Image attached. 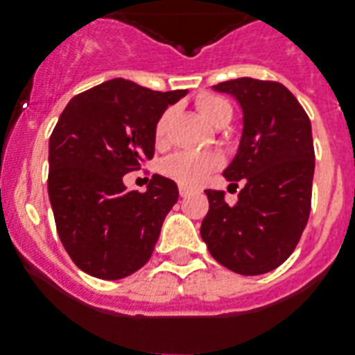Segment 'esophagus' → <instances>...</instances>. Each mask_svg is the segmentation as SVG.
I'll return each instance as SVG.
<instances>
[{"instance_id": "obj_1", "label": "esophagus", "mask_w": 355, "mask_h": 355, "mask_svg": "<svg viewBox=\"0 0 355 355\" xmlns=\"http://www.w3.org/2000/svg\"><path fill=\"white\" fill-rule=\"evenodd\" d=\"M178 193H180V196H187L191 193V189L187 186H178Z\"/></svg>"}]
</instances>
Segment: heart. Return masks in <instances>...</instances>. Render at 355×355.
Listing matches in <instances>:
<instances>
[{
    "label": "heart",
    "mask_w": 355,
    "mask_h": 355,
    "mask_svg": "<svg viewBox=\"0 0 355 355\" xmlns=\"http://www.w3.org/2000/svg\"><path fill=\"white\" fill-rule=\"evenodd\" d=\"M196 108L214 126H225L233 117V108L229 101L220 95L202 94L196 97ZM173 119V108L166 110L155 124V141L164 144L168 139L169 122ZM222 166V157L213 151H177L169 155L160 164V171L168 178H173L180 186H200L211 173Z\"/></svg>",
    "instance_id": "heart-1"
}]
</instances>
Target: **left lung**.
Listing matches in <instances>:
<instances>
[{
  "label": "left lung",
  "instance_id": "obj_1",
  "mask_svg": "<svg viewBox=\"0 0 355 355\" xmlns=\"http://www.w3.org/2000/svg\"><path fill=\"white\" fill-rule=\"evenodd\" d=\"M236 97L243 133L223 171L242 184L238 202L205 189L209 211L200 234L220 265L243 276L276 269L293 254L311 214L314 144L311 119L282 83L240 77L213 86Z\"/></svg>",
  "mask_w": 355,
  "mask_h": 355
}]
</instances>
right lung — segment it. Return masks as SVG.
<instances>
[{
  "label": "right lung",
  "instance_id": "obj_1",
  "mask_svg": "<svg viewBox=\"0 0 355 355\" xmlns=\"http://www.w3.org/2000/svg\"><path fill=\"white\" fill-rule=\"evenodd\" d=\"M186 94L119 77L62 110L50 135L49 196L62 247L86 274L126 278L153 254L177 184L153 175L146 193L128 191L122 177L153 159L155 124Z\"/></svg>",
  "mask_w": 355,
  "mask_h": 355
}]
</instances>
